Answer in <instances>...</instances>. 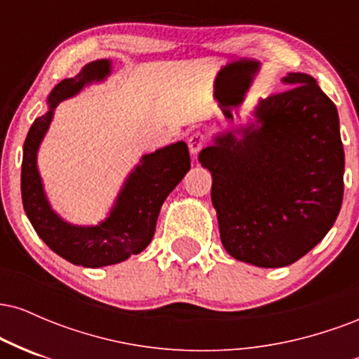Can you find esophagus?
Masks as SVG:
<instances>
[{
    "instance_id": "34e87169",
    "label": "esophagus",
    "mask_w": 359,
    "mask_h": 359,
    "mask_svg": "<svg viewBox=\"0 0 359 359\" xmlns=\"http://www.w3.org/2000/svg\"><path fill=\"white\" fill-rule=\"evenodd\" d=\"M187 145H189V151H191L192 158H196L197 154L208 145V137H205V133H203V131H196V133H192L191 137H189Z\"/></svg>"
}]
</instances>
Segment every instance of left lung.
I'll list each match as a JSON object with an SVG mask.
<instances>
[{
	"instance_id": "left-lung-1",
	"label": "left lung",
	"mask_w": 359,
	"mask_h": 359,
	"mask_svg": "<svg viewBox=\"0 0 359 359\" xmlns=\"http://www.w3.org/2000/svg\"><path fill=\"white\" fill-rule=\"evenodd\" d=\"M292 88L257 109L262 126L216 140L199 154L212 174L221 241L233 258L263 269L297 262L334 224L344 192V150L334 102L311 76L288 74ZM245 93L222 100L233 119Z\"/></svg>"
}]
</instances>
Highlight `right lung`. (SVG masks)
Masks as SVG:
<instances>
[{
    "label": "right lung",
    "mask_w": 359,
    "mask_h": 359,
    "mask_svg": "<svg viewBox=\"0 0 359 359\" xmlns=\"http://www.w3.org/2000/svg\"><path fill=\"white\" fill-rule=\"evenodd\" d=\"M108 74L109 60H96L86 65L76 77L59 82L48 97L50 109L35 119L23 145L22 201L28 219L48 248L74 265L88 269L114 265L145 250L155 234L163 201L191 168L187 145L177 142L143 156L142 163L126 180L109 217L100 226L81 228L67 224L52 211L36 170V150L47 133L55 106L79 93L84 84L100 81Z\"/></svg>",
    "instance_id": "add662e5"
}]
</instances>
